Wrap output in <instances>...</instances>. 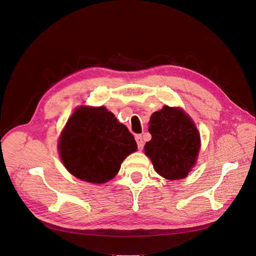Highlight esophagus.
<instances>
[{"label": "esophagus", "mask_w": 256, "mask_h": 256, "mask_svg": "<svg viewBox=\"0 0 256 256\" xmlns=\"http://www.w3.org/2000/svg\"><path fill=\"white\" fill-rule=\"evenodd\" d=\"M135 140L137 142V146H138V149L142 150L144 148V140H142V135H136L135 136Z\"/></svg>", "instance_id": "34e87169"}]
</instances>
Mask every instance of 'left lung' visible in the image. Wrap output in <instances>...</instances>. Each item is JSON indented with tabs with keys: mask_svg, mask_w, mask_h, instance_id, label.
I'll list each match as a JSON object with an SVG mask.
<instances>
[{
	"mask_svg": "<svg viewBox=\"0 0 256 256\" xmlns=\"http://www.w3.org/2000/svg\"><path fill=\"white\" fill-rule=\"evenodd\" d=\"M145 154L156 171L164 178L180 180L188 175L200 149L198 130L184 111L164 106L150 118Z\"/></svg>",
	"mask_w": 256,
	"mask_h": 256,
	"instance_id": "obj_1",
	"label": "left lung"
}]
</instances>
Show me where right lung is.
Wrapping results in <instances>:
<instances>
[{"label":"right lung","mask_w":256,"mask_h":256,"mask_svg":"<svg viewBox=\"0 0 256 256\" xmlns=\"http://www.w3.org/2000/svg\"><path fill=\"white\" fill-rule=\"evenodd\" d=\"M136 149L134 136L104 107L76 109L60 140L66 168L76 178L94 184L114 178L122 161Z\"/></svg>","instance_id":"1"}]
</instances>
